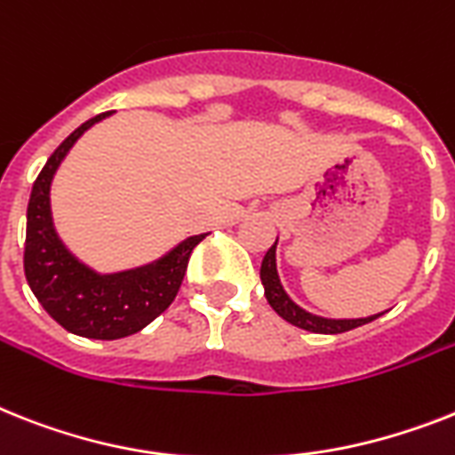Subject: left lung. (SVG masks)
Segmentation results:
<instances>
[{"instance_id":"obj_1","label":"left lung","mask_w":455,"mask_h":455,"mask_svg":"<svg viewBox=\"0 0 455 455\" xmlns=\"http://www.w3.org/2000/svg\"><path fill=\"white\" fill-rule=\"evenodd\" d=\"M260 279H262V286H265V298H267V302L272 304V309L276 311L283 321L295 325V328L309 330V332H316V335H339V332H348V330L360 328V325H365V323H371L374 318L381 316V314H377V316H370V318L332 321V318L314 316V314H307L304 309H299L298 304L292 302V299L286 295V291H283V286H281L279 274H276V243L267 251L265 260H262Z\"/></svg>"}]
</instances>
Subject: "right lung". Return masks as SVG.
Returning a JSON list of instances; mask_svg holds the SVG:
<instances>
[{
	"label": "right lung",
	"instance_id": "add662e5",
	"mask_svg": "<svg viewBox=\"0 0 455 455\" xmlns=\"http://www.w3.org/2000/svg\"><path fill=\"white\" fill-rule=\"evenodd\" d=\"M107 116L100 114L76 127L55 148L36 176L28 204L22 258L28 283L41 307L62 328L90 339H120L156 321L174 302L186 276L190 253L206 236H190L153 265L120 274H95L62 246L52 230L48 200L52 174L74 141Z\"/></svg>",
	"mask_w": 455,
	"mask_h": 455
}]
</instances>
